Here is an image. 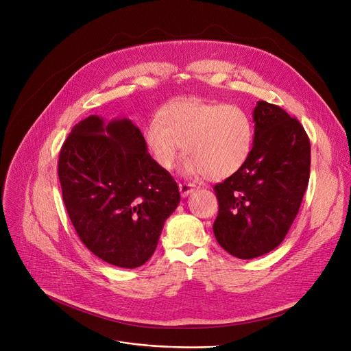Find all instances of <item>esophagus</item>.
I'll use <instances>...</instances> for the list:
<instances>
[{
	"instance_id": "1",
	"label": "esophagus",
	"mask_w": 351,
	"mask_h": 351,
	"mask_svg": "<svg viewBox=\"0 0 351 351\" xmlns=\"http://www.w3.org/2000/svg\"><path fill=\"white\" fill-rule=\"evenodd\" d=\"M195 185H192V183H179V192L183 197H186L189 193H192L195 191Z\"/></svg>"
}]
</instances>
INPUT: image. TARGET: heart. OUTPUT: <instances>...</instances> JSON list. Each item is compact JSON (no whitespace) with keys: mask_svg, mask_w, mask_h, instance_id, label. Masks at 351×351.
<instances>
[{"mask_svg":"<svg viewBox=\"0 0 351 351\" xmlns=\"http://www.w3.org/2000/svg\"><path fill=\"white\" fill-rule=\"evenodd\" d=\"M143 141L162 169H172L183 149L189 155L182 165L183 175L222 180L249 159L254 126L241 106L185 98L160 109L159 121L145 126Z\"/></svg>","mask_w":351,"mask_h":351,"instance_id":"b5f03b06","label":"heart"}]
</instances>
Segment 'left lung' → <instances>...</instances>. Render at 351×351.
Listing matches in <instances>:
<instances>
[{
    "label": "left lung",
    "mask_w": 351,
    "mask_h": 351,
    "mask_svg": "<svg viewBox=\"0 0 351 351\" xmlns=\"http://www.w3.org/2000/svg\"><path fill=\"white\" fill-rule=\"evenodd\" d=\"M254 142L246 163L213 188L217 243L239 259L278 247L298 216L310 176V141L285 109L257 101Z\"/></svg>",
    "instance_id": "left-lung-1"
}]
</instances>
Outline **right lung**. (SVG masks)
<instances>
[{
    "label": "right lung",
    "instance_id": "1",
    "mask_svg": "<svg viewBox=\"0 0 351 351\" xmlns=\"http://www.w3.org/2000/svg\"><path fill=\"white\" fill-rule=\"evenodd\" d=\"M58 176L82 243L118 267L151 259L165 220L180 202L176 182L126 118L105 122L90 115L73 126L61 147Z\"/></svg>",
    "mask_w": 351,
    "mask_h": 351
}]
</instances>
